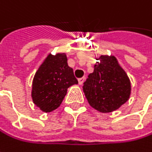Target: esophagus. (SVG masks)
<instances>
[{"label":"esophagus","mask_w":152,"mask_h":152,"mask_svg":"<svg viewBox=\"0 0 152 152\" xmlns=\"http://www.w3.org/2000/svg\"><path fill=\"white\" fill-rule=\"evenodd\" d=\"M84 80H85V77L83 76V77H81V78H79L78 79V83H79V84L81 85V84H83V82H84Z\"/></svg>","instance_id":"obj_1"}]
</instances>
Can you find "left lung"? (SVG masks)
Masks as SVG:
<instances>
[{"mask_svg":"<svg viewBox=\"0 0 152 152\" xmlns=\"http://www.w3.org/2000/svg\"><path fill=\"white\" fill-rule=\"evenodd\" d=\"M83 90L91 106L101 113H110L129 100L131 84L114 56L101 55Z\"/></svg>","mask_w":152,"mask_h":152,"instance_id":"8db88e82","label":"left lung"}]
</instances>
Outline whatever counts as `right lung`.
Here are the masks:
<instances>
[{"label": "right lung", "mask_w": 152, "mask_h": 152, "mask_svg": "<svg viewBox=\"0 0 152 152\" xmlns=\"http://www.w3.org/2000/svg\"><path fill=\"white\" fill-rule=\"evenodd\" d=\"M77 83L73 69L68 65L66 54H49L33 78V103L43 112H52L61 104L68 88Z\"/></svg>", "instance_id": "obj_1"}]
</instances>
